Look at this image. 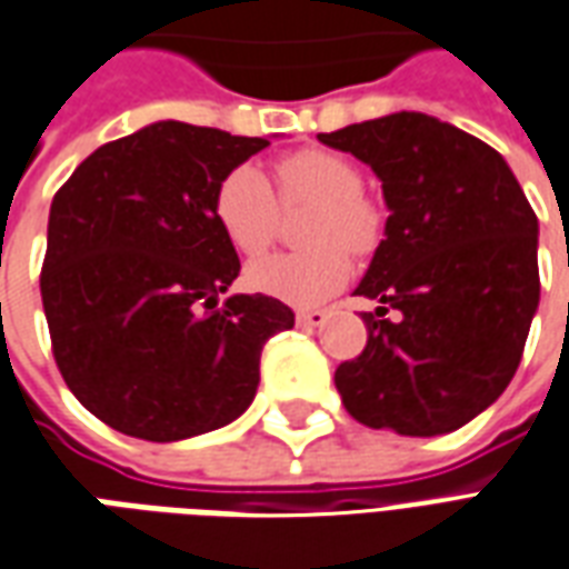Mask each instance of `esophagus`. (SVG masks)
I'll return each instance as SVG.
<instances>
[{"label":"esophagus","instance_id":"34e87169","mask_svg":"<svg viewBox=\"0 0 569 569\" xmlns=\"http://www.w3.org/2000/svg\"><path fill=\"white\" fill-rule=\"evenodd\" d=\"M326 319L328 313L326 310H298L296 313V322L301 328H319V326H326Z\"/></svg>","mask_w":569,"mask_h":569}]
</instances>
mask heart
Returning a JSON list of instances; mask_svg holds the SVG:
<instances>
[{
  "label": "heart",
  "mask_w": 569,
  "mask_h": 569,
  "mask_svg": "<svg viewBox=\"0 0 569 569\" xmlns=\"http://www.w3.org/2000/svg\"><path fill=\"white\" fill-rule=\"evenodd\" d=\"M273 186L256 166L231 168L213 189L210 210L231 250L262 256L280 231V208L313 204L305 243L313 250L283 252L247 271L252 292L292 307H317L349 280V256H370L382 238V213L365 196V171L349 156L307 147L273 166Z\"/></svg>",
  "instance_id": "b5f03b06"
}]
</instances>
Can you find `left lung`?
I'll return each mask as SVG.
<instances>
[{"instance_id":"obj_1","label":"left lung","mask_w":569,"mask_h":569,"mask_svg":"<svg viewBox=\"0 0 569 569\" xmlns=\"http://www.w3.org/2000/svg\"><path fill=\"white\" fill-rule=\"evenodd\" d=\"M368 162L386 241L356 296L368 343L335 370L352 419L403 437L449 435L500 398L540 305L537 213L503 156L437 117L401 111L322 132ZM402 319H385L388 307Z\"/></svg>"}]
</instances>
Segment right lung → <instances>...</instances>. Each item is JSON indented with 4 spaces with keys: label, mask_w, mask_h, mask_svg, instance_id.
I'll return each instance as SVG.
<instances>
[{
    "label": "right lung",
    "mask_w": 569,
    "mask_h": 569,
    "mask_svg": "<svg viewBox=\"0 0 569 569\" xmlns=\"http://www.w3.org/2000/svg\"><path fill=\"white\" fill-rule=\"evenodd\" d=\"M268 138L144 126L53 196L41 305L71 395L120 435L171 443L229 425L259 386L264 340L296 326L268 296H220L241 271L213 189Z\"/></svg>",
    "instance_id": "obj_1"
}]
</instances>
